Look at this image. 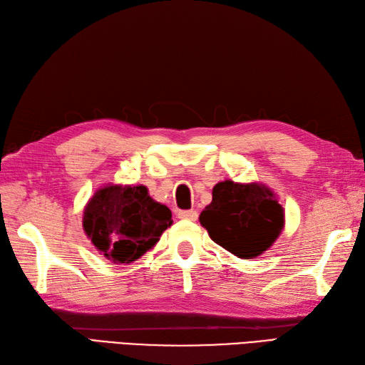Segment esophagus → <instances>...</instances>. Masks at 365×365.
Instances as JSON below:
<instances>
[{"mask_svg": "<svg viewBox=\"0 0 365 365\" xmlns=\"http://www.w3.org/2000/svg\"><path fill=\"white\" fill-rule=\"evenodd\" d=\"M178 218L187 220V221H195L198 218V212L197 210H180V212H178Z\"/></svg>", "mask_w": 365, "mask_h": 365, "instance_id": "34e87169", "label": "esophagus"}]
</instances>
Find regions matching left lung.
<instances>
[{
	"label": "left lung",
	"instance_id": "obj_1",
	"mask_svg": "<svg viewBox=\"0 0 365 365\" xmlns=\"http://www.w3.org/2000/svg\"><path fill=\"white\" fill-rule=\"evenodd\" d=\"M200 223L217 245L247 260L272 246L285 226V212L266 185L226 180L213 187Z\"/></svg>",
	"mask_w": 365,
	"mask_h": 365
}]
</instances>
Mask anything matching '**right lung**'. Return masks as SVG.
I'll use <instances>...</instances> for the list:
<instances>
[{
    "label": "right lung",
    "instance_id": "1",
    "mask_svg": "<svg viewBox=\"0 0 365 365\" xmlns=\"http://www.w3.org/2000/svg\"><path fill=\"white\" fill-rule=\"evenodd\" d=\"M172 223L170 209L150 197L145 185H105L83 210L85 234L118 264L140 259Z\"/></svg>",
    "mask_w": 365,
    "mask_h": 365
}]
</instances>
